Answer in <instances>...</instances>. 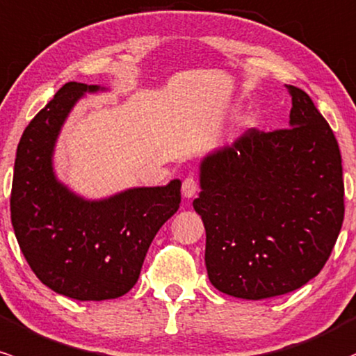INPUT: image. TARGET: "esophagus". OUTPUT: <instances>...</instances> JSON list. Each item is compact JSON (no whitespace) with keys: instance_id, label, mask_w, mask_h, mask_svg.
<instances>
[{"instance_id":"esophagus-1","label":"esophagus","mask_w":356,"mask_h":356,"mask_svg":"<svg viewBox=\"0 0 356 356\" xmlns=\"http://www.w3.org/2000/svg\"><path fill=\"white\" fill-rule=\"evenodd\" d=\"M196 193H197V182L193 175H189V177H186L184 182H182V196L186 199H191L196 196Z\"/></svg>"}]
</instances>
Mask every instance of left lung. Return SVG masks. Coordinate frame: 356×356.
I'll return each mask as SVG.
<instances>
[{"mask_svg": "<svg viewBox=\"0 0 356 356\" xmlns=\"http://www.w3.org/2000/svg\"><path fill=\"white\" fill-rule=\"evenodd\" d=\"M286 130L238 136L199 165L193 206L206 228V268L214 287L260 300L318 275L345 216L341 154L333 130L302 89Z\"/></svg>", "mask_w": 356, "mask_h": 356, "instance_id": "obj_1", "label": "left lung"}]
</instances>
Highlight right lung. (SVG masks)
<instances>
[{
  "label": "right lung",
  "instance_id": "right-lung-1",
  "mask_svg": "<svg viewBox=\"0 0 356 356\" xmlns=\"http://www.w3.org/2000/svg\"><path fill=\"white\" fill-rule=\"evenodd\" d=\"M101 86L67 83L30 121L15 159L11 225L35 275L77 300L127 294L138 280L152 240L177 213L181 181L134 187L104 199L70 191L54 170V150L69 113Z\"/></svg>",
  "mask_w": 356,
  "mask_h": 356
}]
</instances>
